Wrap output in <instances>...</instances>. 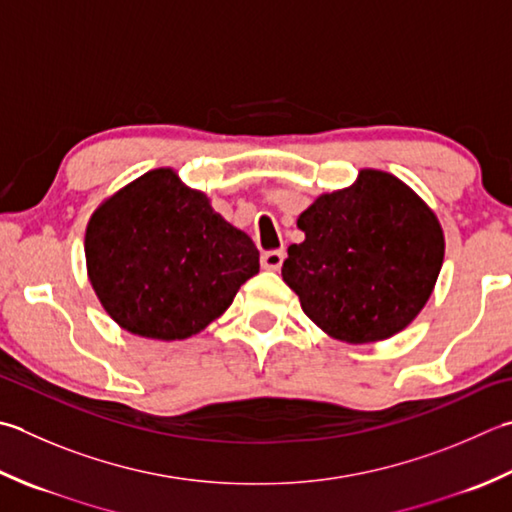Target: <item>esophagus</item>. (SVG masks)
Segmentation results:
<instances>
[{"mask_svg":"<svg viewBox=\"0 0 512 512\" xmlns=\"http://www.w3.org/2000/svg\"><path fill=\"white\" fill-rule=\"evenodd\" d=\"M284 250H266L262 255V268L266 270H279L284 264Z\"/></svg>","mask_w":512,"mask_h":512,"instance_id":"esophagus-1","label":"esophagus"}]
</instances>
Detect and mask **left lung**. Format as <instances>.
<instances>
[{
    "label": "left lung",
    "instance_id": "obj_1",
    "mask_svg": "<svg viewBox=\"0 0 512 512\" xmlns=\"http://www.w3.org/2000/svg\"><path fill=\"white\" fill-rule=\"evenodd\" d=\"M282 266L304 313L346 344L382 342L404 330L433 293L444 230L413 188L364 168L353 186L319 195Z\"/></svg>",
    "mask_w": 512,
    "mask_h": 512
}]
</instances>
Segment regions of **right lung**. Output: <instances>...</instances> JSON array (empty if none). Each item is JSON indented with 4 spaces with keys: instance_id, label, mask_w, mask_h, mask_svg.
<instances>
[{
    "instance_id": "obj_1",
    "label": "right lung",
    "mask_w": 512,
    "mask_h": 512,
    "mask_svg": "<svg viewBox=\"0 0 512 512\" xmlns=\"http://www.w3.org/2000/svg\"><path fill=\"white\" fill-rule=\"evenodd\" d=\"M88 279L124 330L175 342L197 335L259 273V250L173 168L148 170L104 199L84 239Z\"/></svg>"
}]
</instances>
